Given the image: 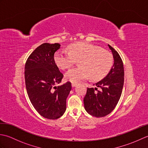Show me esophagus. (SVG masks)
I'll return each mask as SVG.
<instances>
[{"label": "esophagus", "mask_w": 148, "mask_h": 148, "mask_svg": "<svg viewBox=\"0 0 148 148\" xmlns=\"http://www.w3.org/2000/svg\"><path fill=\"white\" fill-rule=\"evenodd\" d=\"M77 84L76 83H72V87H74V86H76L77 85Z\"/></svg>", "instance_id": "esophagus-1"}]
</instances>
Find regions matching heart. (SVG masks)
<instances>
[{"instance_id":"heart-1","label":"heart","mask_w":148,"mask_h":148,"mask_svg":"<svg viewBox=\"0 0 148 148\" xmlns=\"http://www.w3.org/2000/svg\"><path fill=\"white\" fill-rule=\"evenodd\" d=\"M69 51L58 50L54 55V60L58 67L65 70L80 61L81 67L73 68L65 73V78L73 83L91 76L93 80L104 77L112 67L113 58L109 51L88 42H76L69 46Z\"/></svg>"}]
</instances>
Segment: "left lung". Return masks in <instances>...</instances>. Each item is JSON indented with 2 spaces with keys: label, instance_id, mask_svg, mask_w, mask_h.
Here are the masks:
<instances>
[{
  "label": "left lung",
  "instance_id": "obj_1",
  "mask_svg": "<svg viewBox=\"0 0 148 148\" xmlns=\"http://www.w3.org/2000/svg\"><path fill=\"white\" fill-rule=\"evenodd\" d=\"M108 46L112 53L114 64L106 77L95 84L97 87L88 88L84 98L86 111L97 118L106 116L114 110L120 99L123 87V61L118 53L109 45Z\"/></svg>",
  "mask_w": 148,
  "mask_h": 148
}]
</instances>
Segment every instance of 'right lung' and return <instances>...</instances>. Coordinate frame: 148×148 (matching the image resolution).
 Returning <instances> with one entry per match:
<instances>
[{
	"mask_svg": "<svg viewBox=\"0 0 148 148\" xmlns=\"http://www.w3.org/2000/svg\"><path fill=\"white\" fill-rule=\"evenodd\" d=\"M60 48L58 43H44L34 50L25 66L27 92L34 108L42 117L56 119L66 110V99L72 86L71 82L61 86L64 75L54 60V54Z\"/></svg>",
	"mask_w": 148,
	"mask_h": 148,
	"instance_id": "add662e5",
	"label": "right lung"
}]
</instances>
